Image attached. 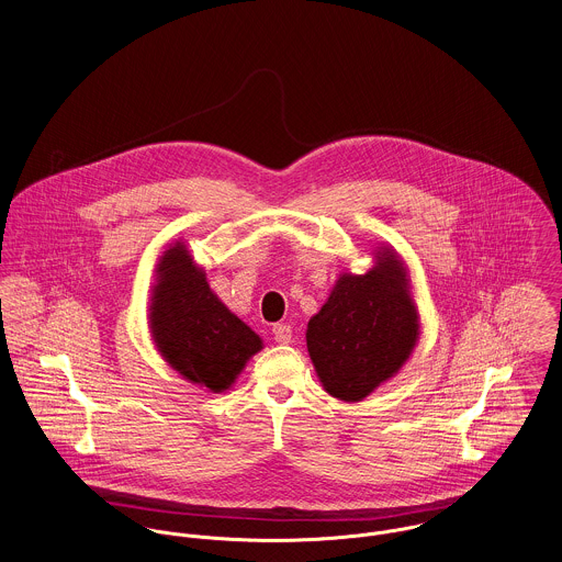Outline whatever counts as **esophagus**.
Returning <instances> with one entry per match:
<instances>
[{
    "instance_id": "esophagus-1",
    "label": "esophagus",
    "mask_w": 562,
    "mask_h": 562,
    "mask_svg": "<svg viewBox=\"0 0 562 562\" xmlns=\"http://www.w3.org/2000/svg\"><path fill=\"white\" fill-rule=\"evenodd\" d=\"M271 334H273L276 342L286 345V342H291L293 329H291V325H286V323H276V325H273V329H271Z\"/></svg>"
}]
</instances>
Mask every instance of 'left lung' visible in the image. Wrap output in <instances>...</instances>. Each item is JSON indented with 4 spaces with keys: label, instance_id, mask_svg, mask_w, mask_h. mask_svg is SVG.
Masks as SVG:
<instances>
[{
    "label": "left lung",
    "instance_id": "obj_1",
    "mask_svg": "<svg viewBox=\"0 0 562 562\" xmlns=\"http://www.w3.org/2000/svg\"><path fill=\"white\" fill-rule=\"evenodd\" d=\"M376 258L369 273L338 278L306 331L323 387L347 403L362 401L396 373L418 338V312L403 262L390 250Z\"/></svg>",
    "mask_w": 562,
    "mask_h": 562
}]
</instances>
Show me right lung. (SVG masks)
Listing matches in <instances>:
<instances>
[{"mask_svg": "<svg viewBox=\"0 0 562 562\" xmlns=\"http://www.w3.org/2000/svg\"><path fill=\"white\" fill-rule=\"evenodd\" d=\"M150 329L166 362L213 392L226 390L262 349L260 338L209 289L181 244L157 267Z\"/></svg>", "mask_w": 562, "mask_h": 562, "instance_id": "obj_1", "label": "right lung"}]
</instances>
